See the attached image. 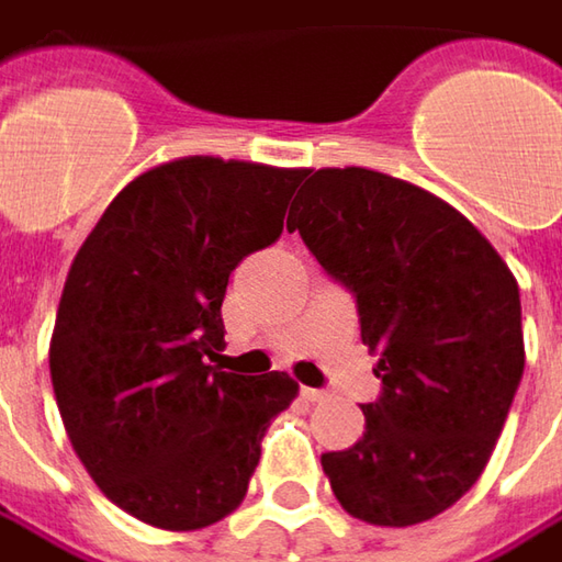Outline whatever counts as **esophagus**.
<instances>
[{
  "mask_svg": "<svg viewBox=\"0 0 562 562\" xmlns=\"http://www.w3.org/2000/svg\"><path fill=\"white\" fill-rule=\"evenodd\" d=\"M302 400H307V403H324V400H327V390H314V386H302Z\"/></svg>",
  "mask_w": 562,
  "mask_h": 562,
  "instance_id": "1",
  "label": "esophagus"
}]
</instances>
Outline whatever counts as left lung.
I'll use <instances>...</instances> for the list:
<instances>
[{"instance_id": "8db88e82", "label": "left lung", "mask_w": 562, "mask_h": 562, "mask_svg": "<svg viewBox=\"0 0 562 562\" xmlns=\"http://www.w3.org/2000/svg\"><path fill=\"white\" fill-rule=\"evenodd\" d=\"M289 210L329 277L358 302L380 355L364 437L321 465L342 509L405 528L475 484L522 380L519 282L475 226L418 184L364 166L307 169Z\"/></svg>"}]
</instances>
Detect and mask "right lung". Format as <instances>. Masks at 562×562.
Returning <instances> with one entry per match:
<instances>
[{"mask_svg": "<svg viewBox=\"0 0 562 562\" xmlns=\"http://www.w3.org/2000/svg\"><path fill=\"white\" fill-rule=\"evenodd\" d=\"M307 169L179 157L125 184L71 260L49 339L61 425L119 509L198 531L245 501L299 383L213 368L229 273L282 235Z\"/></svg>", "mask_w": 562, "mask_h": 562, "instance_id": "right-lung-1", "label": "right lung"}]
</instances>
